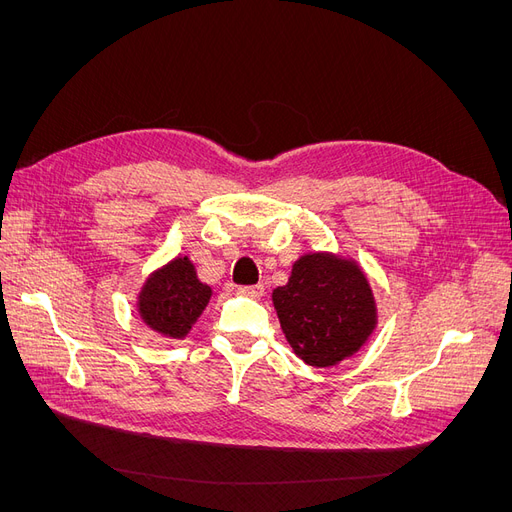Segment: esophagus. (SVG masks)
Here are the masks:
<instances>
[{
  "mask_svg": "<svg viewBox=\"0 0 512 512\" xmlns=\"http://www.w3.org/2000/svg\"><path fill=\"white\" fill-rule=\"evenodd\" d=\"M238 292L242 297H249V299H259L263 294V284H253V286H240Z\"/></svg>",
  "mask_w": 512,
  "mask_h": 512,
  "instance_id": "1",
  "label": "esophagus"
}]
</instances>
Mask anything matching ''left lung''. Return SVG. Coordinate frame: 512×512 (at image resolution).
I'll return each instance as SVG.
<instances>
[{
    "label": "left lung",
    "mask_w": 512,
    "mask_h": 512,
    "mask_svg": "<svg viewBox=\"0 0 512 512\" xmlns=\"http://www.w3.org/2000/svg\"><path fill=\"white\" fill-rule=\"evenodd\" d=\"M272 301L294 355L311 367H334L353 357L378 326V307L361 265L326 251L294 261Z\"/></svg>",
    "instance_id": "left-lung-1"
}]
</instances>
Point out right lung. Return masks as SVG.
<instances>
[{"label": "right lung", "mask_w": 512, "mask_h": 512, "mask_svg": "<svg viewBox=\"0 0 512 512\" xmlns=\"http://www.w3.org/2000/svg\"><path fill=\"white\" fill-rule=\"evenodd\" d=\"M211 294V288L197 278L193 261L176 257L145 280L137 297V311L155 334L182 340L197 324Z\"/></svg>", "instance_id": "right-lung-1"}]
</instances>
